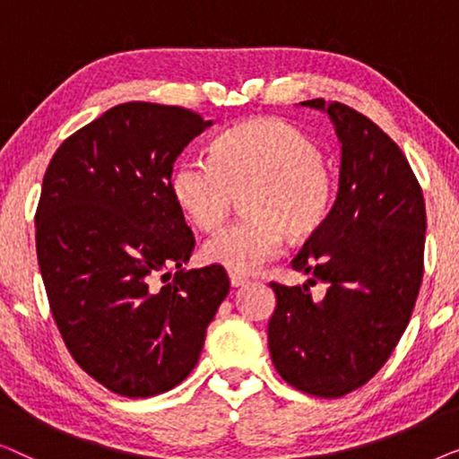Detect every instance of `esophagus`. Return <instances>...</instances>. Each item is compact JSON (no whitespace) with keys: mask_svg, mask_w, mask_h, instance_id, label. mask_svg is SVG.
I'll use <instances>...</instances> for the list:
<instances>
[{"mask_svg":"<svg viewBox=\"0 0 459 459\" xmlns=\"http://www.w3.org/2000/svg\"><path fill=\"white\" fill-rule=\"evenodd\" d=\"M230 284L238 288V286H247L248 284V278H244L240 273H230Z\"/></svg>","mask_w":459,"mask_h":459,"instance_id":"obj_1","label":"esophagus"}]
</instances>
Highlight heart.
I'll return each mask as SVG.
<instances>
[{
    "instance_id": "heart-1",
    "label": "heart",
    "mask_w": 459,
    "mask_h": 459,
    "mask_svg": "<svg viewBox=\"0 0 459 459\" xmlns=\"http://www.w3.org/2000/svg\"><path fill=\"white\" fill-rule=\"evenodd\" d=\"M244 219L206 240L204 259L231 273H253L275 259L284 231H316L334 198V173L317 146L294 125L273 117L225 129L211 156L187 154L173 169L171 194L198 230L211 231L228 217L234 192L247 187Z\"/></svg>"
}]
</instances>
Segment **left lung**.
<instances>
[{
  "label": "left lung",
  "mask_w": 459,
  "mask_h": 459,
  "mask_svg": "<svg viewBox=\"0 0 459 459\" xmlns=\"http://www.w3.org/2000/svg\"><path fill=\"white\" fill-rule=\"evenodd\" d=\"M325 110L342 143L334 206L292 269L322 281H272L278 299L267 325L272 361L288 385L336 399L374 378L410 324L424 273L426 206L401 148L347 104L300 102Z\"/></svg>",
  "instance_id": "left-lung-1"
}]
</instances>
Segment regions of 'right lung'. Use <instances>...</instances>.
<instances>
[{
  "label": "right lung",
  "mask_w": 459,
  "mask_h": 459,
  "mask_svg": "<svg viewBox=\"0 0 459 459\" xmlns=\"http://www.w3.org/2000/svg\"><path fill=\"white\" fill-rule=\"evenodd\" d=\"M211 125L181 106L118 104L66 137L43 175L49 309L73 359L121 397L186 380L230 292L221 265L181 269L196 242L171 194L173 162Z\"/></svg>",
  "instance_id": "obj_1"
}]
</instances>
